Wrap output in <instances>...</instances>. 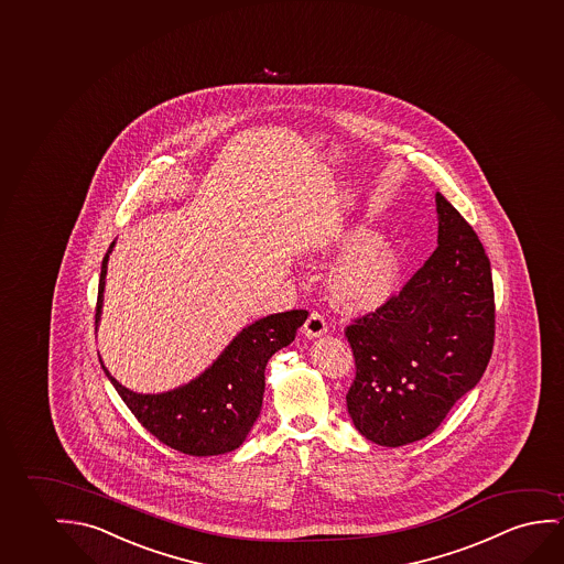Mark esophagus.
Here are the masks:
<instances>
[{
	"label": "esophagus",
	"mask_w": 564,
	"mask_h": 564,
	"mask_svg": "<svg viewBox=\"0 0 564 564\" xmlns=\"http://www.w3.org/2000/svg\"><path fill=\"white\" fill-rule=\"evenodd\" d=\"M326 330H328V326H326V318L323 317V313L313 311L307 321H305V325H303V333H305V336H310V338H317V336H323Z\"/></svg>",
	"instance_id": "34e87169"
}]
</instances>
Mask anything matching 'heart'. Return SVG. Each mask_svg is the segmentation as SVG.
I'll return each instance as SVG.
<instances>
[{"label": "heart", "instance_id": "obj_1", "mask_svg": "<svg viewBox=\"0 0 564 564\" xmlns=\"http://www.w3.org/2000/svg\"><path fill=\"white\" fill-rule=\"evenodd\" d=\"M340 243L351 251L328 278L334 300L351 311L379 307L400 284L402 264L397 247L389 239L371 238L366 230L346 234Z\"/></svg>", "mask_w": 564, "mask_h": 564}]
</instances>
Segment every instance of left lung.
Returning a JSON list of instances; mask_svg holds the SVG:
<instances>
[{"label":"left lung","instance_id":"8db88e82","mask_svg":"<svg viewBox=\"0 0 564 564\" xmlns=\"http://www.w3.org/2000/svg\"><path fill=\"white\" fill-rule=\"evenodd\" d=\"M438 246L398 294L344 328L356 359L351 421L375 445L431 435L484 377L495 341L491 262L441 193Z\"/></svg>","mask_w":564,"mask_h":564}]
</instances>
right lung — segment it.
I'll return each instance as SVG.
<instances>
[{
	"instance_id": "obj_1",
	"label": "right lung",
	"mask_w": 564,
	"mask_h": 564,
	"mask_svg": "<svg viewBox=\"0 0 564 564\" xmlns=\"http://www.w3.org/2000/svg\"><path fill=\"white\" fill-rule=\"evenodd\" d=\"M104 254L95 325L102 310L108 257ZM307 311L274 313L254 321L231 340L207 371L185 387L164 394H137L121 387L102 366L137 421L160 443L189 456H216L236 451L261 413L264 367L278 349L294 341ZM102 364V361H100Z\"/></svg>"
}]
</instances>
